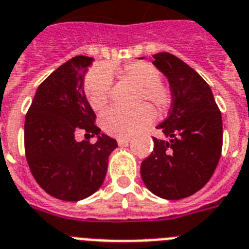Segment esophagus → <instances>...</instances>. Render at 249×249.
Returning <instances> with one entry per match:
<instances>
[{
	"label": "esophagus",
	"instance_id": "esophagus-1",
	"mask_svg": "<svg viewBox=\"0 0 249 249\" xmlns=\"http://www.w3.org/2000/svg\"><path fill=\"white\" fill-rule=\"evenodd\" d=\"M130 141H131L130 137H119V139H117V142H118V145H121V146L128 145Z\"/></svg>",
	"mask_w": 249,
	"mask_h": 249
}]
</instances>
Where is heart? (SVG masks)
<instances>
[{"label": "heart", "instance_id": "b5f03b06", "mask_svg": "<svg viewBox=\"0 0 249 249\" xmlns=\"http://www.w3.org/2000/svg\"><path fill=\"white\" fill-rule=\"evenodd\" d=\"M123 78L130 79L137 87L136 101H149L159 113L168 110L172 103L170 89L160 82V71L146 61H132L119 68ZM112 87V68L99 67L91 71L85 81V93L93 110L107 107ZM154 112L148 104H141L131 110L113 108L101 117V127L107 134L115 137H130L153 122Z\"/></svg>", "mask_w": 249, "mask_h": 249}]
</instances>
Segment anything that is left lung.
I'll return each instance as SVG.
<instances>
[{
	"instance_id": "8db88e82",
	"label": "left lung",
	"mask_w": 249,
	"mask_h": 249,
	"mask_svg": "<svg viewBox=\"0 0 249 249\" xmlns=\"http://www.w3.org/2000/svg\"><path fill=\"white\" fill-rule=\"evenodd\" d=\"M153 64L170 83L172 104L153 137L154 149L141 163L145 186L163 199L193 196L212 178L221 157L222 118L211 87L172 53L153 55ZM144 59V57H141Z\"/></svg>"
}]
</instances>
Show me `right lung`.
<instances>
[{
	"mask_svg": "<svg viewBox=\"0 0 249 249\" xmlns=\"http://www.w3.org/2000/svg\"><path fill=\"white\" fill-rule=\"evenodd\" d=\"M92 57L74 56L38 86L24 123L28 166L37 184L53 198L77 202L92 196L104 182L108 158L118 144L100 134L96 115L83 91V77ZM85 130L97 142H77Z\"/></svg>",
	"mask_w": 249,
	"mask_h": 249,
	"instance_id": "add662e5",
	"label": "right lung"
}]
</instances>
